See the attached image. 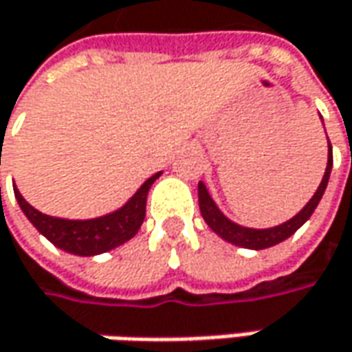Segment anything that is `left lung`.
<instances>
[{"label": "left lung", "mask_w": 352, "mask_h": 352, "mask_svg": "<svg viewBox=\"0 0 352 352\" xmlns=\"http://www.w3.org/2000/svg\"><path fill=\"white\" fill-rule=\"evenodd\" d=\"M323 121V119H321ZM327 135V133H325ZM329 142V139H327ZM333 168V151L331 142H329V151H327V166H325V174L321 178V184L318 186L316 194L311 196V199L305 204L302 210L298 211L292 219L284 221V223L274 225V227H266V229H254V227H245V225H239L235 221H231L223 211L217 208V204L213 201V197L210 196L206 184H197V199H199V211H201V217L204 221L208 223L211 231L217 236H221L223 241L241 247V249H250V250H263L268 247H274L278 243L286 241L288 236H292L302 225L311 217V213L316 211L318 204L321 201V197L325 194V188L329 182V176H331Z\"/></svg>", "instance_id": "obj_1"}]
</instances>
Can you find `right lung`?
Listing matches in <instances>:
<instances>
[{
  "mask_svg": "<svg viewBox=\"0 0 352 352\" xmlns=\"http://www.w3.org/2000/svg\"><path fill=\"white\" fill-rule=\"evenodd\" d=\"M160 174L162 172H156L155 176L144 180L141 188L129 197L119 210L109 211L102 217H91V219L52 217L43 211L34 210L33 206L21 196L17 186H13V192L25 217L33 223L41 235L47 236L54 247L76 256H96V254L121 247L123 243L131 241L139 233L144 221L148 190L160 178Z\"/></svg>",
  "mask_w": 352,
  "mask_h": 352,
  "instance_id": "1",
  "label": "right lung"
}]
</instances>
